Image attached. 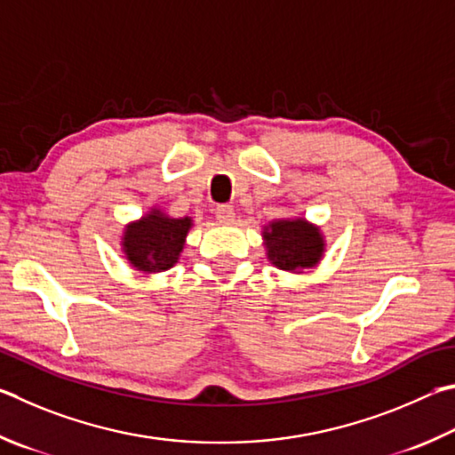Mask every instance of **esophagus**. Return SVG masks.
Wrapping results in <instances>:
<instances>
[{
	"label": "esophagus",
	"mask_w": 455,
	"mask_h": 455,
	"mask_svg": "<svg viewBox=\"0 0 455 455\" xmlns=\"http://www.w3.org/2000/svg\"><path fill=\"white\" fill-rule=\"evenodd\" d=\"M215 218H218L220 221H223V223H228V221H234V218H235V212H234V207L232 205H218L215 207Z\"/></svg>",
	"instance_id": "1"
}]
</instances>
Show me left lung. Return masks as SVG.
<instances>
[{"instance_id": "obj_1", "label": "left lung", "mask_w": 455, "mask_h": 455, "mask_svg": "<svg viewBox=\"0 0 455 455\" xmlns=\"http://www.w3.org/2000/svg\"><path fill=\"white\" fill-rule=\"evenodd\" d=\"M267 261L290 274H304L320 266L325 253V235L317 223L304 215L272 220L261 228Z\"/></svg>"}]
</instances>
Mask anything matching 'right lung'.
Masks as SVG:
<instances>
[{
	"mask_svg": "<svg viewBox=\"0 0 455 455\" xmlns=\"http://www.w3.org/2000/svg\"><path fill=\"white\" fill-rule=\"evenodd\" d=\"M194 218H172L162 207L151 205L140 220L125 223L119 245L133 269L141 274H159L173 267L186 245Z\"/></svg>",
	"mask_w": 455,
	"mask_h": 455,
	"instance_id": "right-lung-1",
	"label": "right lung"
}]
</instances>
